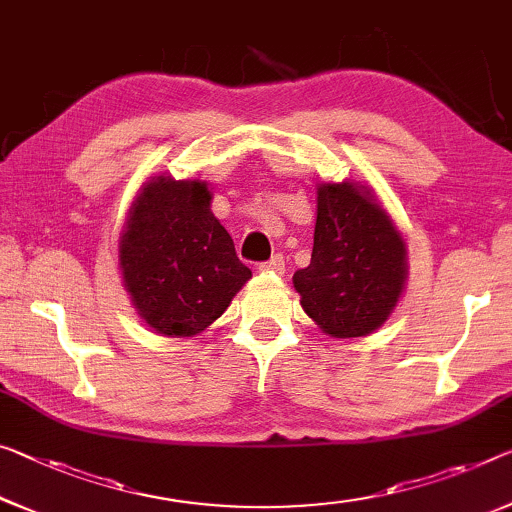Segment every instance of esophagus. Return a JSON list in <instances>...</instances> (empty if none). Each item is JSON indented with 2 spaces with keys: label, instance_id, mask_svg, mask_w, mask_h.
<instances>
[{
  "label": "esophagus",
  "instance_id": "34e87169",
  "mask_svg": "<svg viewBox=\"0 0 512 512\" xmlns=\"http://www.w3.org/2000/svg\"><path fill=\"white\" fill-rule=\"evenodd\" d=\"M258 270H261V272H274V274H281L283 270H286V258H283L281 254L272 256L270 261H267V263H261V265H258Z\"/></svg>",
  "mask_w": 512,
  "mask_h": 512
}]
</instances>
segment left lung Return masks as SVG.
Instances as JSON below:
<instances>
[{"label": "left lung", "mask_w": 512, "mask_h": 512, "mask_svg": "<svg viewBox=\"0 0 512 512\" xmlns=\"http://www.w3.org/2000/svg\"><path fill=\"white\" fill-rule=\"evenodd\" d=\"M403 233L368 183H318L311 263L297 270L300 304L322 334L359 338L380 329L407 283Z\"/></svg>", "instance_id": "left-lung-1"}]
</instances>
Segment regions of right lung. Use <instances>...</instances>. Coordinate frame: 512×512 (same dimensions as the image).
Here are the masks:
<instances>
[{
	"mask_svg": "<svg viewBox=\"0 0 512 512\" xmlns=\"http://www.w3.org/2000/svg\"><path fill=\"white\" fill-rule=\"evenodd\" d=\"M206 180L151 176L132 201L119 238L123 286L155 334H201L251 279L229 231L210 210Z\"/></svg>",
	"mask_w": 512,
	"mask_h": 512,
	"instance_id": "right-lung-1",
	"label": "right lung"
}]
</instances>
